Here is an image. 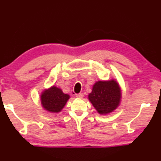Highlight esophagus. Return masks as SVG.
I'll use <instances>...</instances> for the list:
<instances>
[{
  "label": "esophagus",
  "mask_w": 161,
  "mask_h": 161,
  "mask_svg": "<svg viewBox=\"0 0 161 161\" xmlns=\"http://www.w3.org/2000/svg\"><path fill=\"white\" fill-rule=\"evenodd\" d=\"M76 97L80 98V99H82L84 97V94L82 93H80V94H76Z\"/></svg>",
  "instance_id": "obj_1"
}]
</instances>
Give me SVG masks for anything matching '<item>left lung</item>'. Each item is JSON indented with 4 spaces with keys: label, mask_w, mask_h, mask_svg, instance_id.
I'll return each mask as SVG.
<instances>
[{
    "label": "left lung",
    "mask_w": 161,
    "mask_h": 161,
    "mask_svg": "<svg viewBox=\"0 0 161 161\" xmlns=\"http://www.w3.org/2000/svg\"><path fill=\"white\" fill-rule=\"evenodd\" d=\"M88 97L98 112L107 114L112 112L119 105L121 93L115 80L98 81Z\"/></svg>",
    "instance_id": "1"
}]
</instances>
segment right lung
Here are the masks:
<instances>
[{
	"mask_svg": "<svg viewBox=\"0 0 161 161\" xmlns=\"http://www.w3.org/2000/svg\"><path fill=\"white\" fill-rule=\"evenodd\" d=\"M69 99V95L64 94L60 89L53 86L42 92L41 103L47 111L58 113L64 108Z\"/></svg>",
	"mask_w": 161,
	"mask_h": 161,
	"instance_id": "1",
	"label": "right lung"
}]
</instances>
